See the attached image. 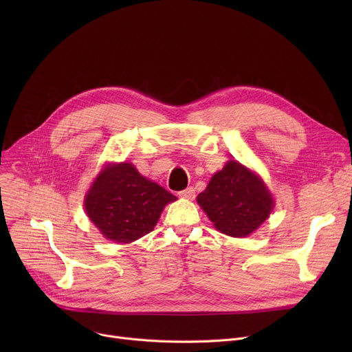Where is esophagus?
I'll list each match as a JSON object with an SVG mask.
<instances>
[{
	"label": "esophagus",
	"mask_w": 352,
	"mask_h": 352,
	"mask_svg": "<svg viewBox=\"0 0 352 352\" xmlns=\"http://www.w3.org/2000/svg\"><path fill=\"white\" fill-rule=\"evenodd\" d=\"M178 195H179L181 198H186V199H194V197H195V190H194L192 187H188V188H186L184 191H181Z\"/></svg>",
	"instance_id": "1"
}]
</instances>
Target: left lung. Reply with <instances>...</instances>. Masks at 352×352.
I'll list each match as a JSON object with an SVG mask.
<instances>
[{
	"label": "left lung",
	"instance_id": "1",
	"mask_svg": "<svg viewBox=\"0 0 352 352\" xmlns=\"http://www.w3.org/2000/svg\"><path fill=\"white\" fill-rule=\"evenodd\" d=\"M197 202L219 232L236 238L252 234L274 208L264 181L238 161L214 174Z\"/></svg>",
	"mask_w": 352,
	"mask_h": 352
}]
</instances>
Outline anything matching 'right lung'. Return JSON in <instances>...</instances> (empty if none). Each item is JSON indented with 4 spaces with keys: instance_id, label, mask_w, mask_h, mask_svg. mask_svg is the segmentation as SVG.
Wrapping results in <instances>:
<instances>
[{
    "instance_id": "1",
    "label": "right lung",
    "mask_w": 352,
    "mask_h": 352,
    "mask_svg": "<svg viewBox=\"0 0 352 352\" xmlns=\"http://www.w3.org/2000/svg\"><path fill=\"white\" fill-rule=\"evenodd\" d=\"M177 197L142 177L129 162L109 164L85 195V211L100 232L121 244L144 236L158 223L168 202Z\"/></svg>"
}]
</instances>
